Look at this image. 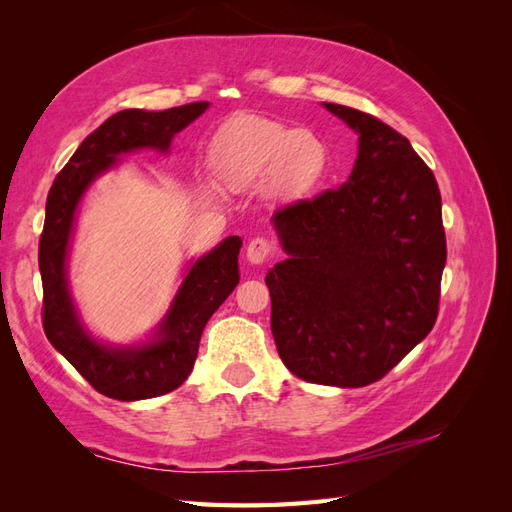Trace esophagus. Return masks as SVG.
I'll use <instances>...</instances> for the list:
<instances>
[{
    "label": "esophagus",
    "instance_id": "1",
    "mask_svg": "<svg viewBox=\"0 0 512 512\" xmlns=\"http://www.w3.org/2000/svg\"><path fill=\"white\" fill-rule=\"evenodd\" d=\"M275 252V247L269 239L265 237H256L250 243H247V260L252 262V265H262V262H267Z\"/></svg>",
    "mask_w": 512,
    "mask_h": 512
}]
</instances>
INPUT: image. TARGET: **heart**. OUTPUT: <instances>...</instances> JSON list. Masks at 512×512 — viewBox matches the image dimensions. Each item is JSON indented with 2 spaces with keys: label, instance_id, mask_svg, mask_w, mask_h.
Masks as SVG:
<instances>
[{
  "label": "heart",
  "instance_id": "b5f03b06",
  "mask_svg": "<svg viewBox=\"0 0 512 512\" xmlns=\"http://www.w3.org/2000/svg\"><path fill=\"white\" fill-rule=\"evenodd\" d=\"M218 175L232 190H245L275 173L297 188L320 179L327 166V147L309 130L243 117L228 123L213 147Z\"/></svg>",
  "mask_w": 512,
  "mask_h": 512
}]
</instances>
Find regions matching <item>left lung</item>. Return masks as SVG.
<instances>
[{
	"instance_id": "left-lung-1",
	"label": "left lung",
	"mask_w": 512,
	"mask_h": 512,
	"mask_svg": "<svg viewBox=\"0 0 512 512\" xmlns=\"http://www.w3.org/2000/svg\"><path fill=\"white\" fill-rule=\"evenodd\" d=\"M359 132L350 179L273 213L290 256L267 273L271 331L305 382L367 386L429 335L446 265L431 168L378 117L324 104Z\"/></svg>"
}]
</instances>
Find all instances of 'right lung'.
Masks as SVG:
<instances>
[{
  "label": "right lung",
  "instance_id": "right-lung-1",
  "mask_svg": "<svg viewBox=\"0 0 512 512\" xmlns=\"http://www.w3.org/2000/svg\"><path fill=\"white\" fill-rule=\"evenodd\" d=\"M209 102H192L147 113L126 108L108 117L74 151L55 177L40 235L38 265L42 275V329L55 350L106 397L119 401L149 399L175 391L188 376L198 354L200 335L228 294L239 284V237H228L213 252L194 262L173 307L160 324V339L143 348L113 350L96 344L76 318L66 284V252L74 211L87 185L119 153L138 147L166 151L179 130L205 111Z\"/></svg>",
  "mask_w": 512,
  "mask_h": 512
}]
</instances>
